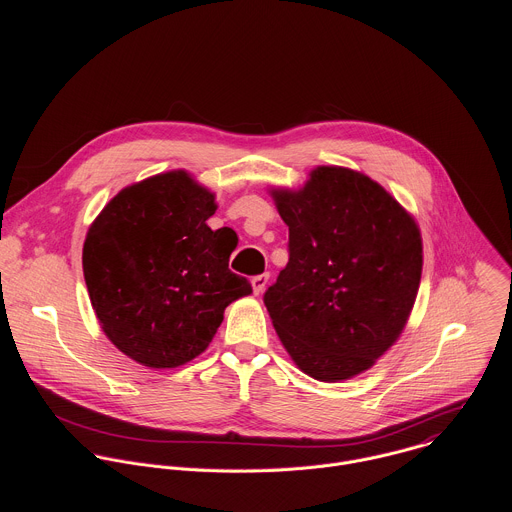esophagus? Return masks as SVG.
<instances>
[{"label":"esophagus","mask_w":512,"mask_h":512,"mask_svg":"<svg viewBox=\"0 0 512 512\" xmlns=\"http://www.w3.org/2000/svg\"><path fill=\"white\" fill-rule=\"evenodd\" d=\"M267 281H269V273H261V275H255V277L251 279V283H253V291H255V296L263 294V289L267 287Z\"/></svg>","instance_id":"obj_1"}]
</instances>
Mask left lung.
<instances>
[{
    "instance_id": "8db88e82",
    "label": "left lung",
    "mask_w": 512,
    "mask_h": 512,
    "mask_svg": "<svg viewBox=\"0 0 512 512\" xmlns=\"http://www.w3.org/2000/svg\"><path fill=\"white\" fill-rule=\"evenodd\" d=\"M289 227V261L265 291L298 369L340 383L369 371L413 310L423 243L409 214L367 174L318 166L298 190L271 188Z\"/></svg>"
}]
</instances>
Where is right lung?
Returning <instances> with one entry per match:
<instances>
[{"label": "right lung", "instance_id": "add662e5", "mask_svg": "<svg viewBox=\"0 0 512 512\" xmlns=\"http://www.w3.org/2000/svg\"><path fill=\"white\" fill-rule=\"evenodd\" d=\"M216 196L186 170L125 186L91 223L83 273L105 336L148 369L202 354L225 308L253 294L229 269L235 249L206 221Z\"/></svg>", "mask_w": 512, "mask_h": 512}]
</instances>
